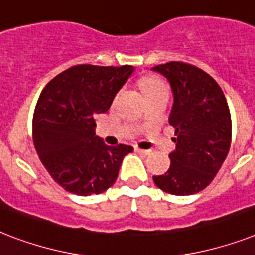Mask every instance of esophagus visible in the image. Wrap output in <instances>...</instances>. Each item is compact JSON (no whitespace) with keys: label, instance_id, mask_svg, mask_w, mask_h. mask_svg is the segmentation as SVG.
<instances>
[{"label":"esophagus","instance_id":"34e87169","mask_svg":"<svg viewBox=\"0 0 255 255\" xmlns=\"http://www.w3.org/2000/svg\"><path fill=\"white\" fill-rule=\"evenodd\" d=\"M135 151L137 152V153H140V155H151V151H149V149H139V148H135Z\"/></svg>","mask_w":255,"mask_h":255}]
</instances>
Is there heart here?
Here are the masks:
<instances>
[{
  "mask_svg": "<svg viewBox=\"0 0 255 255\" xmlns=\"http://www.w3.org/2000/svg\"><path fill=\"white\" fill-rule=\"evenodd\" d=\"M141 87L145 91V94H149V92L157 91V90H161V88H165L164 83L161 81H159L157 78H144L141 81Z\"/></svg>",
  "mask_w": 255,
  "mask_h": 255,
  "instance_id": "1",
  "label": "heart"
}]
</instances>
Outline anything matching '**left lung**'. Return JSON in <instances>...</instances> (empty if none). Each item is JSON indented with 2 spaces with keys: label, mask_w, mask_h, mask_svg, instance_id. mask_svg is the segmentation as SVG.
Returning <instances> with one entry per match:
<instances>
[{
  "label": "left lung",
  "mask_w": 255,
  "mask_h": 255,
  "mask_svg": "<svg viewBox=\"0 0 255 255\" xmlns=\"http://www.w3.org/2000/svg\"><path fill=\"white\" fill-rule=\"evenodd\" d=\"M152 71L169 83L173 104L168 120L176 129L169 169L153 176V181L176 196L198 193L212 182L229 152L232 119L225 95L210 75L182 62L159 65Z\"/></svg>",
  "instance_id": "left-lung-1"
}]
</instances>
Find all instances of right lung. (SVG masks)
Masks as SVG:
<instances>
[{"mask_svg":"<svg viewBox=\"0 0 255 255\" xmlns=\"http://www.w3.org/2000/svg\"><path fill=\"white\" fill-rule=\"evenodd\" d=\"M135 71L133 66H74L47 83L33 118L37 153L54 181L77 196L99 194L115 182L131 145L110 147L95 136V115Z\"/></svg>","mask_w":255,"mask_h":255,"instance_id":"1","label":"right lung"}]
</instances>
